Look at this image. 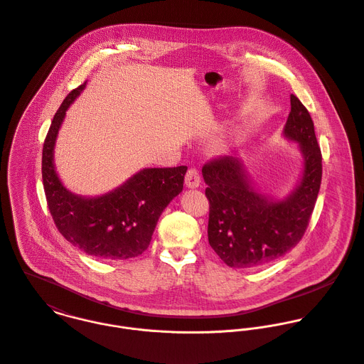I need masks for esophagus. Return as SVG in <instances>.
Here are the masks:
<instances>
[{
    "instance_id": "obj_1",
    "label": "esophagus",
    "mask_w": 364,
    "mask_h": 364,
    "mask_svg": "<svg viewBox=\"0 0 364 364\" xmlns=\"http://www.w3.org/2000/svg\"><path fill=\"white\" fill-rule=\"evenodd\" d=\"M185 185L189 189H196L200 185V175L196 169H189L185 176Z\"/></svg>"
}]
</instances>
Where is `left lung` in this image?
Wrapping results in <instances>:
<instances>
[{
	"instance_id": "obj_1",
	"label": "left lung",
	"mask_w": 364,
	"mask_h": 364,
	"mask_svg": "<svg viewBox=\"0 0 364 364\" xmlns=\"http://www.w3.org/2000/svg\"><path fill=\"white\" fill-rule=\"evenodd\" d=\"M282 135L302 155L298 182L284 198L261 192L242 158L225 156L202 169L210 203L209 244L229 267L269 264L291 251L306 230L321 188L322 155L314 122L294 95Z\"/></svg>"
}]
</instances>
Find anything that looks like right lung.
<instances>
[{
  "label": "right lung",
  "instance_id": "1",
  "mask_svg": "<svg viewBox=\"0 0 364 364\" xmlns=\"http://www.w3.org/2000/svg\"><path fill=\"white\" fill-rule=\"evenodd\" d=\"M85 87L86 83L63 100L43 144L42 179L48 206L62 236L87 255L105 259L138 257L148 248L165 208L182 192L188 166L139 169L99 196L70 192L56 172L55 145L68 109Z\"/></svg>",
  "mask_w": 364,
  "mask_h": 364
}]
</instances>
